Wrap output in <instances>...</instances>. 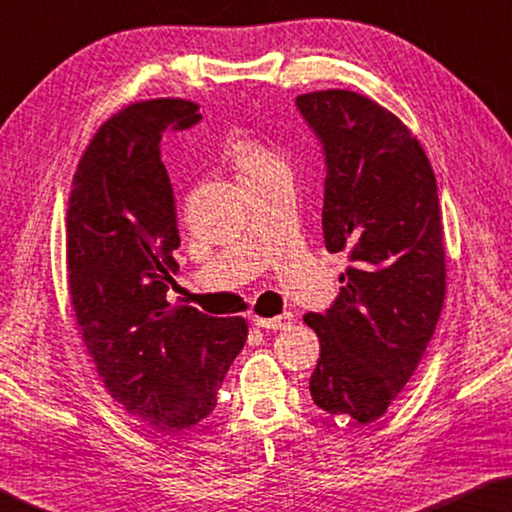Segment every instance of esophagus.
Returning a JSON list of instances; mask_svg holds the SVG:
<instances>
[{"label":"esophagus","mask_w":512,"mask_h":512,"mask_svg":"<svg viewBox=\"0 0 512 512\" xmlns=\"http://www.w3.org/2000/svg\"><path fill=\"white\" fill-rule=\"evenodd\" d=\"M255 326L259 328H266V330H282V328H288L290 324L295 322L293 313H284V315H277V317H255L253 319Z\"/></svg>","instance_id":"1"}]
</instances>
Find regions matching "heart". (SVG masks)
Returning a JSON list of instances; mask_svg holds the SVG:
<instances>
[{"label": "heart", "mask_w": 512, "mask_h": 512, "mask_svg": "<svg viewBox=\"0 0 512 512\" xmlns=\"http://www.w3.org/2000/svg\"><path fill=\"white\" fill-rule=\"evenodd\" d=\"M230 159H233L237 173L246 175L268 166L279 157L273 153V150H268L266 146L255 142V139H237V142L230 146Z\"/></svg>", "instance_id": "obj_1"}]
</instances>
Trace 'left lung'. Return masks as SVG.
<instances>
[{"mask_svg":"<svg viewBox=\"0 0 512 512\" xmlns=\"http://www.w3.org/2000/svg\"><path fill=\"white\" fill-rule=\"evenodd\" d=\"M297 106L326 153V250L350 262L326 315H304L322 348L310 395L330 415L370 424L413 377L444 306L435 173L410 128L366 95L317 90Z\"/></svg>","mask_w":512,"mask_h":512,"instance_id":"1","label":"left lung"}]
</instances>
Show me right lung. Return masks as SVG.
<instances>
[{
	"label": "right lung",
	"mask_w": 512,
	"mask_h": 512,
	"mask_svg": "<svg viewBox=\"0 0 512 512\" xmlns=\"http://www.w3.org/2000/svg\"><path fill=\"white\" fill-rule=\"evenodd\" d=\"M197 110L190 99L159 97L108 117L79 159L66 210L79 335L108 395L159 435L213 413L248 337L244 317L166 302L179 230L159 142L168 128L197 124Z\"/></svg>",
	"instance_id": "right-lung-1"
}]
</instances>
